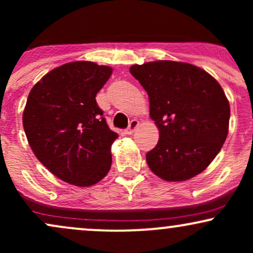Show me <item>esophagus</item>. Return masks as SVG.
<instances>
[{
	"instance_id": "34e87169",
	"label": "esophagus",
	"mask_w": 253,
	"mask_h": 253,
	"mask_svg": "<svg viewBox=\"0 0 253 253\" xmlns=\"http://www.w3.org/2000/svg\"><path fill=\"white\" fill-rule=\"evenodd\" d=\"M138 126H139V121L136 120V119H133V120L130 121L129 125H128V128L126 129L127 134H133V132H134Z\"/></svg>"
}]
</instances>
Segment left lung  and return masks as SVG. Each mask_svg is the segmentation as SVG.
I'll return each instance as SVG.
<instances>
[{"instance_id":"8db88e82","label":"left lung","mask_w":253,"mask_h":253,"mask_svg":"<svg viewBox=\"0 0 253 253\" xmlns=\"http://www.w3.org/2000/svg\"><path fill=\"white\" fill-rule=\"evenodd\" d=\"M129 72L147 91L159 129L158 144L146 153L151 171L169 182L199 175L227 138L229 103L221 85L202 69L172 60L136 64Z\"/></svg>"}]
</instances>
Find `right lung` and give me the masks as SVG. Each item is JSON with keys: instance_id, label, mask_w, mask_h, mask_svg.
Returning a JSON list of instances; mask_svg holds the SVG:
<instances>
[{"instance_id": "obj_1", "label": "right lung", "mask_w": 253, "mask_h": 253, "mask_svg": "<svg viewBox=\"0 0 253 253\" xmlns=\"http://www.w3.org/2000/svg\"><path fill=\"white\" fill-rule=\"evenodd\" d=\"M112 71L92 62L64 64L28 95L22 123L31 149L46 169L77 187L96 184L112 165L110 147L118 133L95 98Z\"/></svg>"}]
</instances>
